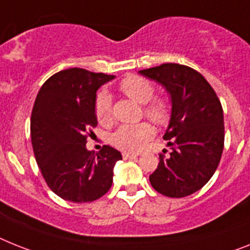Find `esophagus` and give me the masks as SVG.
<instances>
[{"instance_id": "esophagus-1", "label": "esophagus", "mask_w": 250, "mask_h": 250, "mask_svg": "<svg viewBox=\"0 0 250 250\" xmlns=\"http://www.w3.org/2000/svg\"><path fill=\"white\" fill-rule=\"evenodd\" d=\"M138 155L137 154H131V152H123V159H136Z\"/></svg>"}]
</instances>
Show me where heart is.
<instances>
[{
  "mask_svg": "<svg viewBox=\"0 0 250 250\" xmlns=\"http://www.w3.org/2000/svg\"><path fill=\"white\" fill-rule=\"evenodd\" d=\"M119 89L125 95L140 104H145V115L157 125H165L170 118V106L165 100L154 99V85L140 76H128L119 83ZM95 115L103 125L110 123L113 118L112 96L106 91H100L95 99ZM154 131L147 123L140 125H125L119 127L110 137L115 147L123 151L136 152L144 148L147 141L152 137Z\"/></svg>",
  "mask_w": 250,
  "mask_h": 250,
  "instance_id": "1",
  "label": "heart"
}]
</instances>
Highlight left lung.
<instances>
[{
    "instance_id": "left-lung-1",
    "label": "left lung",
    "mask_w": 250,
    "mask_h": 250,
    "mask_svg": "<svg viewBox=\"0 0 250 250\" xmlns=\"http://www.w3.org/2000/svg\"><path fill=\"white\" fill-rule=\"evenodd\" d=\"M140 75L170 95L171 112L163 138L171 148L160 155L150 183L161 194L182 198L200 190L219 167L224 150V112L207 80L188 66L164 63Z\"/></svg>"
}]
</instances>
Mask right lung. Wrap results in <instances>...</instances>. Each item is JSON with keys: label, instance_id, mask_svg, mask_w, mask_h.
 <instances>
[{"label": "right lung", "instance_id": "1", "mask_svg": "<svg viewBox=\"0 0 250 250\" xmlns=\"http://www.w3.org/2000/svg\"><path fill=\"white\" fill-rule=\"evenodd\" d=\"M112 75L68 68L43 83L31 112L30 133L42 175L58 197L75 203L93 202L112 187L118 150L86 148L87 131L98 125L96 91Z\"/></svg>", "mask_w": 250, "mask_h": 250}]
</instances>
